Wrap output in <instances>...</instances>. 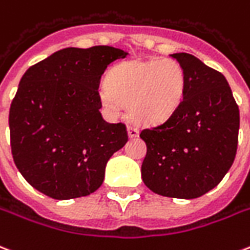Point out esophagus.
<instances>
[{
	"label": "esophagus",
	"instance_id": "1",
	"mask_svg": "<svg viewBox=\"0 0 250 250\" xmlns=\"http://www.w3.org/2000/svg\"><path fill=\"white\" fill-rule=\"evenodd\" d=\"M127 131H128L129 138H138L139 136V129L136 127H133V125H129Z\"/></svg>",
	"mask_w": 250,
	"mask_h": 250
}]
</instances>
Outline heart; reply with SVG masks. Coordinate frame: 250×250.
Returning <instances> with one entry per match:
<instances>
[{"label": "heart", "instance_id": "obj_1", "mask_svg": "<svg viewBox=\"0 0 250 250\" xmlns=\"http://www.w3.org/2000/svg\"><path fill=\"white\" fill-rule=\"evenodd\" d=\"M106 83L100 97L108 114L117 117L122 102H129L133 119L159 125L173 117L182 104L186 76L176 60L128 62L112 68Z\"/></svg>", "mask_w": 250, "mask_h": 250}]
</instances>
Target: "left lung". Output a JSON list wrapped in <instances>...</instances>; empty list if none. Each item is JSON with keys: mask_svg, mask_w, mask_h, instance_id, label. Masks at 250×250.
<instances>
[{"mask_svg": "<svg viewBox=\"0 0 250 250\" xmlns=\"http://www.w3.org/2000/svg\"><path fill=\"white\" fill-rule=\"evenodd\" d=\"M186 76L182 104L161 125L143 129L144 184L163 197L194 199L208 193L233 164L240 114L220 72L190 53L170 55Z\"/></svg>", "mask_w": 250, "mask_h": 250, "instance_id": "8db88e82", "label": "left lung"}]
</instances>
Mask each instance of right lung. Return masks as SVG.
<instances>
[{"label": "right lung", "mask_w": 250, "mask_h": 250, "mask_svg": "<svg viewBox=\"0 0 250 250\" xmlns=\"http://www.w3.org/2000/svg\"><path fill=\"white\" fill-rule=\"evenodd\" d=\"M128 55L108 45L64 48L30 66L9 112L14 163L38 191L59 201L94 193L106 164L128 140L102 118L100 81Z\"/></svg>", "instance_id": "add662e5"}]
</instances>
